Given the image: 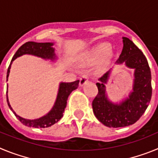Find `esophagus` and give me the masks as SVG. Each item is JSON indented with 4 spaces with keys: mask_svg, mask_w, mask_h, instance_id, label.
I'll return each instance as SVG.
<instances>
[{
    "mask_svg": "<svg viewBox=\"0 0 158 158\" xmlns=\"http://www.w3.org/2000/svg\"><path fill=\"white\" fill-rule=\"evenodd\" d=\"M88 80H89V76L87 74L83 75L80 79V83H79L80 86H83L88 81Z\"/></svg>",
    "mask_w": 158,
    "mask_h": 158,
    "instance_id": "1",
    "label": "esophagus"
}]
</instances>
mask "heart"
I'll list each match as a JSON object with an SVG mask.
<instances>
[{"instance_id": "b5f03b06", "label": "heart", "mask_w": 158, "mask_h": 158, "mask_svg": "<svg viewBox=\"0 0 158 158\" xmlns=\"http://www.w3.org/2000/svg\"><path fill=\"white\" fill-rule=\"evenodd\" d=\"M110 46L107 43H101L93 48L87 52L85 56L82 59V62L85 65H92L102 61V66L107 65L111 58V54L110 51Z\"/></svg>"}]
</instances>
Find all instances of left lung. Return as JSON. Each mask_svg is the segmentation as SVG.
I'll list each match as a JSON object with an SVG mask.
<instances>
[{
	"label": "left lung",
	"instance_id": "8db88e82",
	"mask_svg": "<svg viewBox=\"0 0 158 158\" xmlns=\"http://www.w3.org/2000/svg\"><path fill=\"white\" fill-rule=\"evenodd\" d=\"M123 43L122 53L115 64H124L129 69H135L132 91L119 103H114L108 99L105 85L111 69L98 79V94L93 101L95 116L108 127H123L136 123L151 100V72L146 56L128 38L123 37Z\"/></svg>",
	"mask_w": 158,
	"mask_h": 158
}]
</instances>
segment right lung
I'll return each mask as SVG.
<instances>
[{
	"mask_svg": "<svg viewBox=\"0 0 158 158\" xmlns=\"http://www.w3.org/2000/svg\"><path fill=\"white\" fill-rule=\"evenodd\" d=\"M54 43H35V42H27L18 49L16 54H14L11 63L8 66L7 71V81H8L9 73H10L11 65L14 60L18 57L22 56L23 54H31L36 57H40L45 60H51L54 62L57 59V57L54 53V48L53 47ZM80 81H75L73 82H61L59 84L57 98L53 107L45 115L35 119H27L19 116L11 107L8 98V85H7V103L14 115L19 119L23 125L27 126L29 127L35 128H45L51 127L54 123H58V121L63 116V112L66 107L67 100L73 90L77 89Z\"/></svg>",
	"mask_w": 158,
	"mask_h": 158,
	"instance_id": "right-lung-1",
	"label": "right lung"
}]
</instances>
